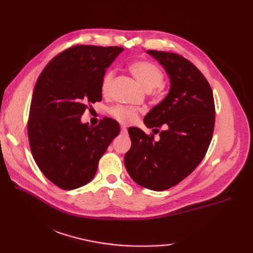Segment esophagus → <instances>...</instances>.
<instances>
[{
  "label": "esophagus",
  "instance_id": "esophagus-1",
  "mask_svg": "<svg viewBox=\"0 0 253 253\" xmlns=\"http://www.w3.org/2000/svg\"><path fill=\"white\" fill-rule=\"evenodd\" d=\"M126 131H127V128L125 126H122L121 127V132L122 133H126Z\"/></svg>",
  "mask_w": 253,
  "mask_h": 253
}]
</instances>
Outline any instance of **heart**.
<instances>
[{
    "label": "heart",
    "instance_id": "1",
    "mask_svg": "<svg viewBox=\"0 0 253 253\" xmlns=\"http://www.w3.org/2000/svg\"><path fill=\"white\" fill-rule=\"evenodd\" d=\"M129 71L132 76L136 78L137 82L140 84L141 87L146 91H151L155 88L160 87L163 83V73L161 69L155 66L154 64L138 61L133 62L129 65ZM113 79V73H107L103 80H102L101 90L103 93H106L110 89V85ZM112 116L122 124H129L136 120L137 112L132 109H128L125 106H115L110 111Z\"/></svg>",
    "mask_w": 253,
    "mask_h": 253
}]
</instances>
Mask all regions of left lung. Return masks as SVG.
Instances as JSON below:
<instances>
[{"mask_svg": "<svg viewBox=\"0 0 253 253\" xmlns=\"http://www.w3.org/2000/svg\"><path fill=\"white\" fill-rule=\"evenodd\" d=\"M147 53L168 74L169 91L143 123L154 129L164 125L165 129L155 141L140 128H128L131 148L124 162L138 185L162 191L186 178L204 158L213 135L215 107L208 80L192 63L175 53Z\"/></svg>", "mask_w": 253, "mask_h": 253, "instance_id": "obj_1", "label": "left lung"}]
</instances>
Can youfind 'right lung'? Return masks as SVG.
<instances>
[{
  "label": "right lung",
  "mask_w": 253,
  "mask_h": 253,
  "mask_svg": "<svg viewBox=\"0 0 253 253\" xmlns=\"http://www.w3.org/2000/svg\"><path fill=\"white\" fill-rule=\"evenodd\" d=\"M123 51L76 45L53 58L37 80L28 122L31 152L46 178L62 189L88 184L120 133V124L112 118L91 127L82 115L89 104L102 100L106 68Z\"/></svg>",
  "instance_id": "obj_1"
}]
</instances>
